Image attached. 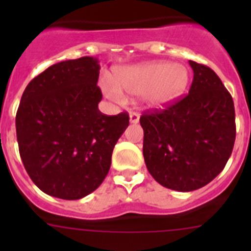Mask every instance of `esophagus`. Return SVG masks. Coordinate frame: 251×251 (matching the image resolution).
Returning <instances> with one entry per match:
<instances>
[{
    "label": "esophagus",
    "instance_id": "34e87169",
    "mask_svg": "<svg viewBox=\"0 0 251 251\" xmlns=\"http://www.w3.org/2000/svg\"><path fill=\"white\" fill-rule=\"evenodd\" d=\"M129 122L132 124H137L139 122V114L136 112H130L129 113Z\"/></svg>",
    "mask_w": 251,
    "mask_h": 251
}]
</instances>
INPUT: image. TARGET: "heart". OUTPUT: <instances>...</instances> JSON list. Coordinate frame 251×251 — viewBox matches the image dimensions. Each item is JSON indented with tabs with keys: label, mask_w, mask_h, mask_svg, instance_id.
<instances>
[{
	"label": "heart",
	"mask_w": 251,
	"mask_h": 251,
	"mask_svg": "<svg viewBox=\"0 0 251 251\" xmlns=\"http://www.w3.org/2000/svg\"><path fill=\"white\" fill-rule=\"evenodd\" d=\"M188 85L187 69L181 64L148 61L138 65L118 69L114 81L101 80L105 97L114 101H123V93L142 97L151 109H161L174 103L185 93Z\"/></svg>",
	"instance_id": "heart-1"
}]
</instances>
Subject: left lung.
Returning <instances> with one entry per match:
<instances>
[{"mask_svg":"<svg viewBox=\"0 0 251 251\" xmlns=\"http://www.w3.org/2000/svg\"><path fill=\"white\" fill-rule=\"evenodd\" d=\"M194 72L185 98L143 114V157L152 177L175 191L203 187L220 174L234 147L231 95L208 66L188 61Z\"/></svg>","mask_w":251,"mask_h":251,"instance_id":"obj_1","label":"left lung"}]
</instances>
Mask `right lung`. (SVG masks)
Segmentation results:
<instances>
[{"instance_id":"1","label":"right lung","mask_w":251,"mask_h":251,"mask_svg":"<svg viewBox=\"0 0 251 251\" xmlns=\"http://www.w3.org/2000/svg\"><path fill=\"white\" fill-rule=\"evenodd\" d=\"M99 60L83 56L51 65L28 83L16 114L20 156L45 194L79 200L109 172L115 143L127 129V113L98 109Z\"/></svg>"}]
</instances>
